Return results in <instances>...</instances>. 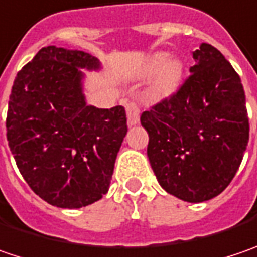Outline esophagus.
<instances>
[{
    "label": "esophagus",
    "instance_id": "esophagus-1",
    "mask_svg": "<svg viewBox=\"0 0 257 257\" xmlns=\"http://www.w3.org/2000/svg\"><path fill=\"white\" fill-rule=\"evenodd\" d=\"M125 107V112H127V122L128 125H137L140 121V108L135 101H125L124 104Z\"/></svg>",
    "mask_w": 257,
    "mask_h": 257
}]
</instances>
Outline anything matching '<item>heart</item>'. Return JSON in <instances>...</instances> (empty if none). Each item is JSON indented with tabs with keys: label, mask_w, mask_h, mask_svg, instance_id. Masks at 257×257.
Here are the masks:
<instances>
[{
	"label": "heart",
	"mask_w": 257,
	"mask_h": 257,
	"mask_svg": "<svg viewBox=\"0 0 257 257\" xmlns=\"http://www.w3.org/2000/svg\"><path fill=\"white\" fill-rule=\"evenodd\" d=\"M152 76V95L155 98L172 95L182 82L184 63L179 59L171 58L168 52H155L145 59L137 72L139 79H149Z\"/></svg>",
	"instance_id": "obj_1"
}]
</instances>
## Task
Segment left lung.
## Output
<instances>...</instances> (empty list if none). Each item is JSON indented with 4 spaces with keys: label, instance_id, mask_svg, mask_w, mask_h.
<instances>
[{
    "label": "left lung",
    "instance_id": "8db88e82",
    "mask_svg": "<svg viewBox=\"0 0 257 257\" xmlns=\"http://www.w3.org/2000/svg\"><path fill=\"white\" fill-rule=\"evenodd\" d=\"M192 58L185 84L140 121L162 188L186 202H204L221 194L237 172L249 118L240 76L221 52L202 43Z\"/></svg>",
    "mask_w": 257,
    "mask_h": 257
}]
</instances>
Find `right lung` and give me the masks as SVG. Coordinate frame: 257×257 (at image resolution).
Returning a JSON list of instances; mask_svg holds the SVG:
<instances>
[{
	"label": "right lung",
	"instance_id": "add662e5",
	"mask_svg": "<svg viewBox=\"0 0 257 257\" xmlns=\"http://www.w3.org/2000/svg\"><path fill=\"white\" fill-rule=\"evenodd\" d=\"M85 71L99 60L47 46L17 73L7 112V140L24 181L59 208L86 207L108 192L127 135L125 109L88 105Z\"/></svg>",
	"mask_w": 257,
	"mask_h": 257
}]
</instances>
